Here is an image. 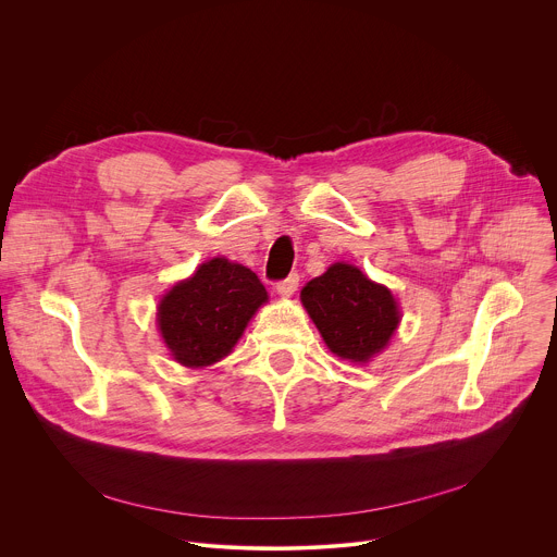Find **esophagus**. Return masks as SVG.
<instances>
[{
  "mask_svg": "<svg viewBox=\"0 0 557 557\" xmlns=\"http://www.w3.org/2000/svg\"><path fill=\"white\" fill-rule=\"evenodd\" d=\"M297 284H299V275L293 273V275H288L286 280L277 282V284H275V290H277V295H282V297H290V295L297 290Z\"/></svg>",
  "mask_w": 557,
  "mask_h": 557,
  "instance_id": "esophagus-1",
  "label": "esophagus"
}]
</instances>
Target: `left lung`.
<instances>
[{
    "label": "left lung",
    "instance_id": "8db88e82",
    "mask_svg": "<svg viewBox=\"0 0 557 557\" xmlns=\"http://www.w3.org/2000/svg\"><path fill=\"white\" fill-rule=\"evenodd\" d=\"M301 304L327 349L358 364L381 354L400 323L392 290L345 262L310 280L301 288Z\"/></svg>",
    "mask_w": 557,
    "mask_h": 557
}]
</instances>
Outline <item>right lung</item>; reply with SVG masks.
Listing matches in <instances>:
<instances>
[{
	"label": "right lung",
	"instance_id": "obj_1",
	"mask_svg": "<svg viewBox=\"0 0 557 557\" xmlns=\"http://www.w3.org/2000/svg\"><path fill=\"white\" fill-rule=\"evenodd\" d=\"M267 301V288L251 269L212 258L161 297L157 327L176 362L208 367L234 349Z\"/></svg>",
	"mask_w": 557,
	"mask_h": 557
}]
</instances>
